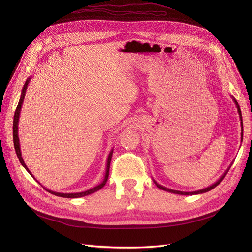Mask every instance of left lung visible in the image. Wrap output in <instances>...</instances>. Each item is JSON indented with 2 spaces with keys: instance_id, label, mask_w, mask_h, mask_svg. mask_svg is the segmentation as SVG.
Wrapping results in <instances>:
<instances>
[{
  "instance_id": "left-lung-1",
  "label": "left lung",
  "mask_w": 252,
  "mask_h": 252,
  "mask_svg": "<svg viewBox=\"0 0 252 252\" xmlns=\"http://www.w3.org/2000/svg\"><path fill=\"white\" fill-rule=\"evenodd\" d=\"M234 100V98H233ZM234 103H235V105H236V107H238V111H239V113H240V118H241V121H242V113H241V109H240V106H239V104H238V102H236L235 100H234ZM242 123V131H243V122H241ZM242 134H243V132H242ZM230 168V167H229ZM229 168L227 169V171L223 174V177L220 178L217 183H215V184L213 185H211V186H209V187H207V188H205V189H202V190H199V191H194V192H183V191H178V190H172V189H169V188H166V187H163V186H161V185H158L157 182H155L156 183V185L158 187V188H161V189H163V190H165V191H169V192H172V193H177V194H185V195H188V194H199V193H204V192H207V191H210L211 189H213L215 187H217L220 182L223 181V179L226 177V174H227V172H228V170H229Z\"/></svg>"
}]
</instances>
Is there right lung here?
Returning <instances> with one entry per match:
<instances>
[{"mask_svg": "<svg viewBox=\"0 0 252 252\" xmlns=\"http://www.w3.org/2000/svg\"><path fill=\"white\" fill-rule=\"evenodd\" d=\"M28 82L29 80L26 81L24 87H23V90H22V94H21V98L19 101V104L17 106V109H16V112H14V117H13V144H14V149H16V152H17V156L19 158V161L20 163L24 166V168L30 173V171L28 170V168L26 167L24 161H23L22 158V155H21V150H20V143H19V136H18V123H19V117H20V111H21V107H22V104H23V101H24V96H25V93H26V88H27V85H28ZM111 157H112V151L109 154V157H108V159H107V168H106V174H105V179L104 181L101 183L100 185H97L94 188H91L89 190H87V191H84V192H79V193H60V192H55V191H51V190H48L45 188V190H47L48 192L55 194L57 196H61V197H69V199H75V197H81V196H85V195H88V194H91L94 193L95 191H97V190H100L101 188H103L106 184V182H107L108 180V175H109V167H110V161H111Z\"/></svg>", "mask_w": 252, "mask_h": 252, "instance_id": "add662e5", "label": "right lung"}]
</instances>
